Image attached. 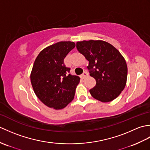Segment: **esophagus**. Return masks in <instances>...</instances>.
<instances>
[{
    "mask_svg": "<svg viewBox=\"0 0 150 150\" xmlns=\"http://www.w3.org/2000/svg\"><path fill=\"white\" fill-rule=\"evenodd\" d=\"M88 76V73L86 71H84L82 74L81 75V77L82 79H85L86 77H87Z\"/></svg>",
    "mask_w": 150,
    "mask_h": 150,
    "instance_id": "34e87169",
    "label": "esophagus"
}]
</instances>
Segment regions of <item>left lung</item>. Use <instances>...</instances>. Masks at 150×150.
<instances>
[{
  "label": "left lung",
  "instance_id": "1",
  "mask_svg": "<svg viewBox=\"0 0 150 150\" xmlns=\"http://www.w3.org/2000/svg\"><path fill=\"white\" fill-rule=\"evenodd\" d=\"M77 48L89 61L90 76L96 80L90 90L91 96L103 103L115 99L126 84L128 68L124 57L111 44L100 40L77 42Z\"/></svg>",
  "mask_w": 150,
  "mask_h": 150
}]
</instances>
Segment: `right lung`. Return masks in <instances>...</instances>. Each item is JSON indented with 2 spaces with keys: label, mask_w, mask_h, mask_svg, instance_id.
I'll return each mask as SVG.
<instances>
[{
  "label": "right lung",
  "mask_w": 150,
  "mask_h": 150,
  "mask_svg": "<svg viewBox=\"0 0 150 150\" xmlns=\"http://www.w3.org/2000/svg\"><path fill=\"white\" fill-rule=\"evenodd\" d=\"M75 47L71 41L57 42L41 51L35 60L31 83L37 97L47 107L63 109L74 98L80 78L68 74L70 68L64 59Z\"/></svg>",
  "instance_id": "right-lung-1"
}]
</instances>
